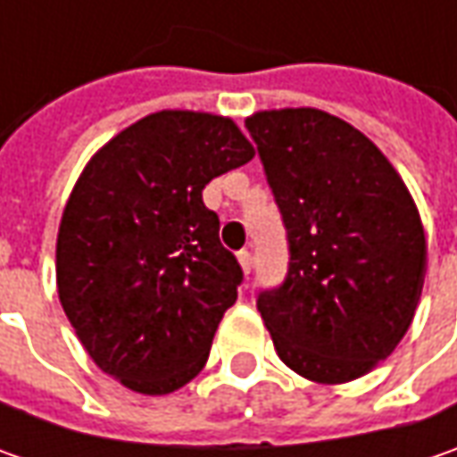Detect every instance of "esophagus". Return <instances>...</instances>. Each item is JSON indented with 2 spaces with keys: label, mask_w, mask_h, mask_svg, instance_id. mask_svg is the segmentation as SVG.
<instances>
[{
  "label": "esophagus",
  "mask_w": 457,
  "mask_h": 457,
  "mask_svg": "<svg viewBox=\"0 0 457 457\" xmlns=\"http://www.w3.org/2000/svg\"><path fill=\"white\" fill-rule=\"evenodd\" d=\"M238 264H241V270L244 274H252V267H254V259L249 252H238Z\"/></svg>",
  "instance_id": "esophagus-1"
}]
</instances>
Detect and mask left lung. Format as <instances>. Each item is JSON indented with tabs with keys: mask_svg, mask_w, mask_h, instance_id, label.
Listing matches in <instances>:
<instances>
[{
	"mask_svg": "<svg viewBox=\"0 0 457 457\" xmlns=\"http://www.w3.org/2000/svg\"><path fill=\"white\" fill-rule=\"evenodd\" d=\"M290 244V270L256 307L277 356L315 384L369 374L404 338L425 285L428 241L395 165L320 109L246 119Z\"/></svg>",
	"mask_w": 457,
	"mask_h": 457,
	"instance_id": "left-lung-1",
	"label": "left lung"
}]
</instances>
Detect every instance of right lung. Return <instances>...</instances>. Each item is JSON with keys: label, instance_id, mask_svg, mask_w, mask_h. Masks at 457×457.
<instances>
[{"label": "right lung", "instance_id": "right-lung-1", "mask_svg": "<svg viewBox=\"0 0 457 457\" xmlns=\"http://www.w3.org/2000/svg\"><path fill=\"white\" fill-rule=\"evenodd\" d=\"M254 157L234 119L165 109L83 167L55 244L61 305L101 371L139 395L201 374L241 267L203 187Z\"/></svg>", "mask_w": 457, "mask_h": 457}]
</instances>
